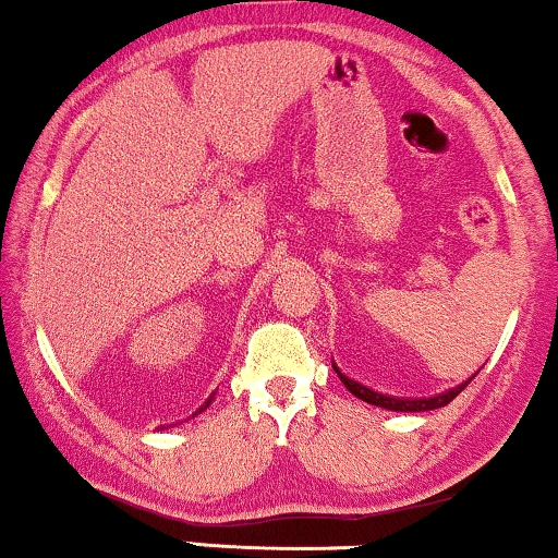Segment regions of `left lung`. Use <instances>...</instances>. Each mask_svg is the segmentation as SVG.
<instances>
[{
  "label": "left lung",
  "mask_w": 558,
  "mask_h": 558,
  "mask_svg": "<svg viewBox=\"0 0 558 558\" xmlns=\"http://www.w3.org/2000/svg\"><path fill=\"white\" fill-rule=\"evenodd\" d=\"M335 371H338V368H335ZM338 376H340L342 384H345L348 391L353 393V396H357V399L368 401V403H373V407H384V409H391V411H432V409L447 407V403L452 401L457 393H462L464 386L470 384V380H464L462 386H457V388H452V391H447V393L434 396V399H411L409 401V399H393V396H384V393L371 391V388H365L361 384H355V380H350L348 376H342L340 371H338Z\"/></svg>",
  "instance_id": "8db88e82"
}]
</instances>
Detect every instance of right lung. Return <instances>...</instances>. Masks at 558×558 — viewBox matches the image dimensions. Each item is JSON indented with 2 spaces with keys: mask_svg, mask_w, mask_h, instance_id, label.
<instances>
[{
  "mask_svg": "<svg viewBox=\"0 0 558 558\" xmlns=\"http://www.w3.org/2000/svg\"><path fill=\"white\" fill-rule=\"evenodd\" d=\"M208 403H210V401H208ZM208 403H205V407H208Z\"/></svg>",
  "mask_w": 558,
  "mask_h": 558,
  "instance_id": "1",
  "label": "right lung"
}]
</instances>
